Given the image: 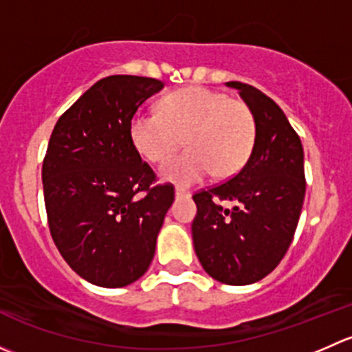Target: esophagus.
I'll list each match as a JSON object with an SVG mask.
<instances>
[{
	"instance_id": "34e87169",
	"label": "esophagus",
	"mask_w": 352,
	"mask_h": 352,
	"mask_svg": "<svg viewBox=\"0 0 352 352\" xmlns=\"http://www.w3.org/2000/svg\"><path fill=\"white\" fill-rule=\"evenodd\" d=\"M189 196H190L189 190L180 189V187H177V189H175V197H189Z\"/></svg>"
}]
</instances>
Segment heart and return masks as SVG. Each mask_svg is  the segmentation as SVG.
<instances>
[{
  "instance_id": "b5f03b06",
  "label": "heart",
  "mask_w": 352,
  "mask_h": 352,
  "mask_svg": "<svg viewBox=\"0 0 352 352\" xmlns=\"http://www.w3.org/2000/svg\"><path fill=\"white\" fill-rule=\"evenodd\" d=\"M131 141L148 162H163L186 141V153L166 160L160 179L189 187L212 172L230 179L243 168L255 146V119L247 104L221 91L189 87L172 91L160 112H138L129 124Z\"/></svg>"
}]
</instances>
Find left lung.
<instances>
[{
  "label": "left lung",
  "mask_w": 352,
  "mask_h": 352,
  "mask_svg": "<svg viewBox=\"0 0 352 352\" xmlns=\"http://www.w3.org/2000/svg\"><path fill=\"white\" fill-rule=\"evenodd\" d=\"M225 85L254 113L255 146L233 179L194 194L192 240L212 279L245 286L274 271L289 248L307 189L303 146L272 98L240 81Z\"/></svg>",
  "instance_id": "8db88e82"
}]
</instances>
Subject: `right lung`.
I'll return each mask as SVG.
<instances>
[{
	"mask_svg": "<svg viewBox=\"0 0 352 352\" xmlns=\"http://www.w3.org/2000/svg\"><path fill=\"white\" fill-rule=\"evenodd\" d=\"M163 87L155 78H104L59 117L49 140L42 184L52 240L95 286L131 285L153 261L173 187H151L155 173L134 148L129 124Z\"/></svg>",
	"mask_w": 352,
	"mask_h": 352,
	"instance_id": "obj_1",
	"label": "right lung"
}]
</instances>
